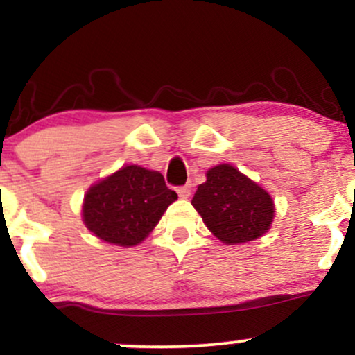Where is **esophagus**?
Instances as JSON below:
<instances>
[{"label":"esophagus","instance_id":"34e87169","mask_svg":"<svg viewBox=\"0 0 355 355\" xmlns=\"http://www.w3.org/2000/svg\"><path fill=\"white\" fill-rule=\"evenodd\" d=\"M177 193H178V197H180V198H189L190 193H191V183H187V185L178 187Z\"/></svg>","mask_w":355,"mask_h":355}]
</instances>
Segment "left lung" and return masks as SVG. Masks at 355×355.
<instances>
[{"instance_id":"obj_1","label":"left lung","mask_w":355,"mask_h":355,"mask_svg":"<svg viewBox=\"0 0 355 355\" xmlns=\"http://www.w3.org/2000/svg\"><path fill=\"white\" fill-rule=\"evenodd\" d=\"M191 205L209 230L227 245L245 243L262 237L274 220V200L260 185L222 164L207 172Z\"/></svg>"}]
</instances>
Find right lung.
Returning <instances> with one entry per match:
<instances>
[{
    "label": "right lung",
    "mask_w": 355,
    "mask_h": 355,
    "mask_svg": "<svg viewBox=\"0 0 355 355\" xmlns=\"http://www.w3.org/2000/svg\"><path fill=\"white\" fill-rule=\"evenodd\" d=\"M177 198L160 172L126 165L89 187L83 202V222L105 242L133 247L148 237Z\"/></svg>",
    "instance_id": "add662e5"
}]
</instances>
